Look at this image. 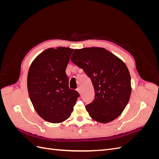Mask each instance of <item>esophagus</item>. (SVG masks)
I'll return each instance as SVG.
<instances>
[{"label": "esophagus", "instance_id": "obj_1", "mask_svg": "<svg viewBox=\"0 0 159 159\" xmlns=\"http://www.w3.org/2000/svg\"><path fill=\"white\" fill-rule=\"evenodd\" d=\"M77 91H78V93H79L80 94H81V89H80V88H78V89H77Z\"/></svg>", "mask_w": 159, "mask_h": 159}]
</instances>
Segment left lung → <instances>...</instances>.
<instances>
[{
  "mask_svg": "<svg viewBox=\"0 0 159 159\" xmlns=\"http://www.w3.org/2000/svg\"><path fill=\"white\" fill-rule=\"evenodd\" d=\"M71 60L92 81L95 98L85 106L89 116L102 123L117 119L131 93V75L125 64L111 52L98 47L75 49Z\"/></svg>",
  "mask_w": 159,
  "mask_h": 159,
  "instance_id": "8db88e82",
  "label": "left lung"
}]
</instances>
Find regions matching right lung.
<instances>
[{"instance_id": "add662e5", "label": "right lung", "mask_w": 159, "mask_h": 159, "mask_svg": "<svg viewBox=\"0 0 159 159\" xmlns=\"http://www.w3.org/2000/svg\"><path fill=\"white\" fill-rule=\"evenodd\" d=\"M73 49H47L34 60L28 70L27 88L34 108L45 121L60 123L68 119L80 96L69 88L66 74Z\"/></svg>"}]
</instances>
